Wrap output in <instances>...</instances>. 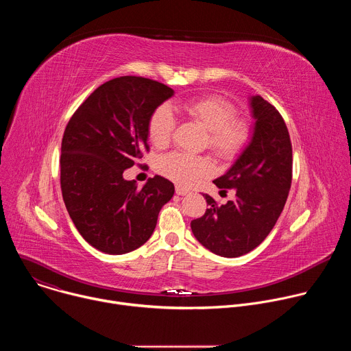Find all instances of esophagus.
Returning <instances> with one entry per match:
<instances>
[{"instance_id": "1", "label": "esophagus", "mask_w": 351, "mask_h": 351, "mask_svg": "<svg viewBox=\"0 0 351 351\" xmlns=\"http://www.w3.org/2000/svg\"><path fill=\"white\" fill-rule=\"evenodd\" d=\"M176 194L178 195H186V194H190V190H187L182 186H176Z\"/></svg>"}]
</instances>
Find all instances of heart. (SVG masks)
Here are the masks:
<instances>
[{
	"instance_id": "1",
	"label": "heart",
	"mask_w": 351,
	"mask_h": 351,
	"mask_svg": "<svg viewBox=\"0 0 351 351\" xmlns=\"http://www.w3.org/2000/svg\"><path fill=\"white\" fill-rule=\"evenodd\" d=\"M180 110L204 130L207 145L222 158L234 157L245 145L250 128L245 121L234 118L236 110L228 99L218 95L190 99L180 104ZM175 129V117L169 107H158L148 121V138L156 147H165ZM157 169L161 175L182 186H191L208 175L213 165L206 157L183 153H169L160 158Z\"/></svg>"
}]
</instances>
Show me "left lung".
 Returning a JSON list of instances; mask_svg holds the SVG:
<instances>
[{"mask_svg":"<svg viewBox=\"0 0 351 351\" xmlns=\"http://www.w3.org/2000/svg\"><path fill=\"white\" fill-rule=\"evenodd\" d=\"M253 134L232 167L214 183L233 189L234 198L218 206L207 199L206 214L191 221L194 237L221 257L254 250L275 226L291 184V143L278 110L261 95L250 97Z\"/></svg>","mask_w":351,"mask_h":351,"instance_id":"left-lung-1","label":"left lung"}]
</instances>
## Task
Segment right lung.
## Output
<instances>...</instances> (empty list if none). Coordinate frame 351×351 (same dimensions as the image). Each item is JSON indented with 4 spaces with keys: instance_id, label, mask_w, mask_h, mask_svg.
<instances>
[{
    "instance_id": "add662e5",
    "label": "right lung",
    "mask_w": 351,
    "mask_h": 351,
    "mask_svg": "<svg viewBox=\"0 0 351 351\" xmlns=\"http://www.w3.org/2000/svg\"><path fill=\"white\" fill-rule=\"evenodd\" d=\"M173 90L140 76L95 88L66 125L61 145V190L76 229L106 254H126L152 237L158 214L175 193L149 178L138 189L123 178L148 152V121Z\"/></svg>"
}]
</instances>
